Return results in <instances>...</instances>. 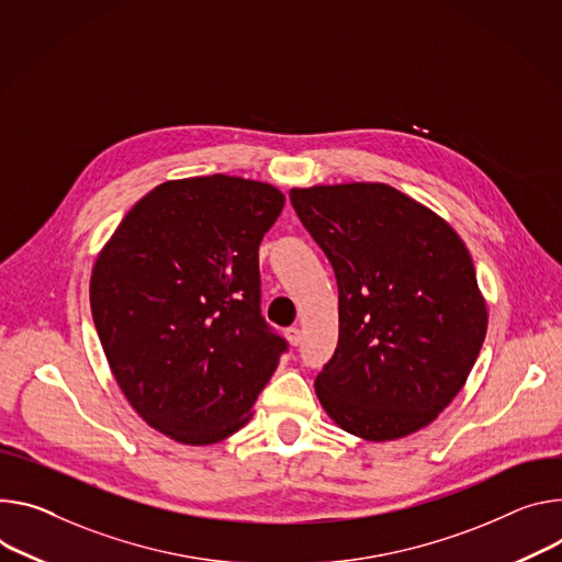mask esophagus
Returning <instances> with one entry per match:
<instances>
[{
	"label": "esophagus",
	"instance_id": "1",
	"mask_svg": "<svg viewBox=\"0 0 562 562\" xmlns=\"http://www.w3.org/2000/svg\"><path fill=\"white\" fill-rule=\"evenodd\" d=\"M284 336H286V340H289L293 347H297V345L302 342V334H300L297 327H289V329L284 331Z\"/></svg>",
	"mask_w": 562,
	"mask_h": 562
}]
</instances>
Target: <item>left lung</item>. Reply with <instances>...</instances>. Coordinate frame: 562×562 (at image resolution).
<instances>
[{
	"label": "left lung",
	"mask_w": 562,
	"mask_h": 562,
	"mask_svg": "<svg viewBox=\"0 0 562 562\" xmlns=\"http://www.w3.org/2000/svg\"><path fill=\"white\" fill-rule=\"evenodd\" d=\"M289 199L338 282V345L316 376L327 415L370 441L428 426L486 336L469 248L385 183L293 188Z\"/></svg>",
	"instance_id": "1"
}]
</instances>
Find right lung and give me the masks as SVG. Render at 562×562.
Here are the masks:
<instances>
[{
	"instance_id": "obj_1",
	"label": "right lung",
	"mask_w": 562,
	"mask_h": 562,
	"mask_svg": "<svg viewBox=\"0 0 562 562\" xmlns=\"http://www.w3.org/2000/svg\"><path fill=\"white\" fill-rule=\"evenodd\" d=\"M284 194L213 175L147 192L98 255L91 316L134 411L206 446L239 430L289 342L262 316L260 244Z\"/></svg>"
}]
</instances>
